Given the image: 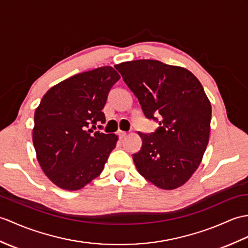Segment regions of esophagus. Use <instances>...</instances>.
Here are the masks:
<instances>
[{"instance_id": "1", "label": "esophagus", "mask_w": 248, "mask_h": 248, "mask_svg": "<svg viewBox=\"0 0 248 248\" xmlns=\"http://www.w3.org/2000/svg\"><path fill=\"white\" fill-rule=\"evenodd\" d=\"M125 136H126V132H124V131L118 132V137L120 138V140H123V138H124Z\"/></svg>"}]
</instances>
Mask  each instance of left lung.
<instances>
[{
	"label": "left lung",
	"instance_id": "1",
	"mask_svg": "<svg viewBox=\"0 0 248 248\" xmlns=\"http://www.w3.org/2000/svg\"><path fill=\"white\" fill-rule=\"evenodd\" d=\"M115 68L145 116L159 124L152 134L138 132L142 145L133 154L137 171L160 189L183 186L202 162L209 140L211 105L202 84L186 68L157 60L123 62Z\"/></svg>",
	"mask_w": 248,
	"mask_h": 248
}]
</instances>
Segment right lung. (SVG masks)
<instances>
[{
  "instance_id": "add662e5",
  "label": "right lung",
  "mask_w": 248,
  "mask_h": 248,
  "mask_svg": "<svg viewBox=\"0 0 248 248\" xmlns=\"http://www.w3.org/2000/svg\"><path fill=\"white\" fill-rule=\"evenodd\" d=\"M119 78L112 66L77 74L50 88L36 108L32 142L37 159L59 188L81 189L105 168L118 136L89 128L106 123L102 108Z\"/></svg>"
}]
</instances>
